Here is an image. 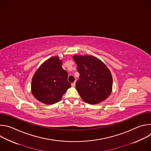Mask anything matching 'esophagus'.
Here are the masks:
<instances>
[{"label":"esophagus","instance_id":"esophagus-1","mask_svg":"<svg viewBox=\"0 0 151 151\" xmlns=\"http://www.w3.org/2000/svg\"><path fill=\"white\" fill-rule=\"evenodd\" d=\"M72 87H75V82H74L72 83Z\"/></svg>","mask_w":151,"mask_h":151}]
</instances>
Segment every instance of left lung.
I'll use <instances>...</instances> for the list:
<instances>
[{"instance_id": "obj_1", "label": "left lung", "mask_w": 151, "mask_h": 151, "mask_svg": "<svg viewBox=\"0 0 151 151\" xmlns=\"http://www.w3.org/2000/svg\"><path fill=\"white\" fill-rule=\"evenodd\" d=\"M73 60L80 74L76 89L82 100L94 104L108 97L112 92V77L105 64L91 55H75Z\"/></svg>"}]
</instances>
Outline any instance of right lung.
<instances>
[{"mask_svg":"<svg viewBox=\"0 0 151 151\" xmlns=\"http://www.w3.org/2000/svg\"><path fill=\"white\" fill-rule=\"evenodd\" d=\"M68 73L62 68V61L53 57L43 63L32 81V93L39 101L52 104L59 101L71 87Z\"/></svg>","mask_w":151,"mask_h":151,"instance_id":"right-lung-1","label":"right lung"}]
</instances>
